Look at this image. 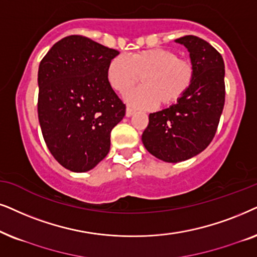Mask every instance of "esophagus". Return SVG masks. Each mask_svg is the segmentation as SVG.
<instances>
[{
	"mask_svg": "<svg viewBox=\"0 0 257 257\" xmlns=\"http://www.w3.org/2000/svg\"><path fill=\"white\" fill-rule=\"evenodd\" d=\"M134 112H135L134 109H132L131 107H126V109H125V116H126V117H131V116L134 114Z\"/></svg>",
	"mask_w": 257,
	"mask_h": 257,
	"instance_id": "1",
	"label": "esophagus"
}]
</instances>
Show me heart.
Wrapping results in <instances>:
<instances>
[{"label": "heart", "mask_w": 257, "mask_h": 257, "mask_svg": "<svg viewBox=\"0 0 257 257\" xmlns=\"http://www.w3.org/2000/svg\"><path fill=\"white\" fill-rule=\"evenodd\" d=\"M142 76V87L125 94V101L136 108H153L176 103L194 77V69L187 60L167 48H152L129 55H118L108 63L107 80L114 90L125 93Z\"/></svg>", "instance_id": "obj_1"}]
</instances>
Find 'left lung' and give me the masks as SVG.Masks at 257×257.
I'll return each mask as SVG.
<instances>
[{
	"mask_svg": "<svg viewBox=\"0 0 257 257\" xmlns=\"http://www.w3.org/2000/svg\"><path fill=\"white\" fill-rule=\"evenodd\" d=\"M189 51L194 77L188 91L169 108L149 115L143 146L164 162L177 163L203 152L213 141L224 105V62L197 36L175 40Z\"/></svg>",
	"mask_w": 257,
	"mask_h": 257,
	"instance_id": "8db88e82",
	"label": "left lung"
}]
</instances>
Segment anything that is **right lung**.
I'll list each match as a JSON object with an SVG mask.
<instances>
[{
	"mask_svg": "<svg viewBox=\"0 0 257 257\" xmlns=\"http://www.w3.org/2000/svg\"><path fill=\"white\" fill-rule=\"evenodd\" d=\"M119 53L88 37L56 42L39 67V121L51 155L64 168L84 173L110 149L111 129L125 115L107 80L108 63Z\"/></svg>",
	"mask_w": 257,
	"mask_h": 257,
	"instance_id": "obj_1",
	"label": "right lung"
}]
</instances>
